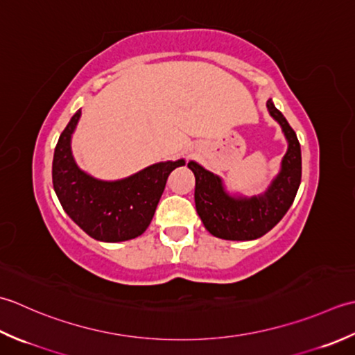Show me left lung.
Listing matches in <instances>:
<instances>
[{"label": "left lung", "mask_w": 355, "mask_h": 355, "mask_svg": "<svg viewBox=\"0 0 355 355\" xmlns=\"http://www.w3.org/2000/svg\"><path fill=\"white\" fill-rule=\"evenodd\" d=\"M271 116L276 119L288 141V150L282 159L279 175L260 196H230L222 179L190 161L188 168L196 178L194 202L205 228L225 241H252L276 227L293 205L302 179V153L295 132L288 124L272 101H266Z\"/></svg>", "instance_id": "8db88e82"}]
</instances>
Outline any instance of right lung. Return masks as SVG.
<instances>
[{
  "label": "right lung",
  "instance_id": "1",
  "mask_svg": "<svg viewBox=\"0 0 355 355\" xmlns=\"http://www.w3.org/2000/svg\"><path fill=\"white\" fill-rule=\"evenodd\" d=\"M81 110L71 116L55 147L52 179L64 211L90 237L101 242H124L141 236L153 219L170 173L185 165L157 162L121 180H99L78 167L71 155Z\"/></svg>",
  "mask_w": 355,
  "mask_h": 355
}]
</instances>
